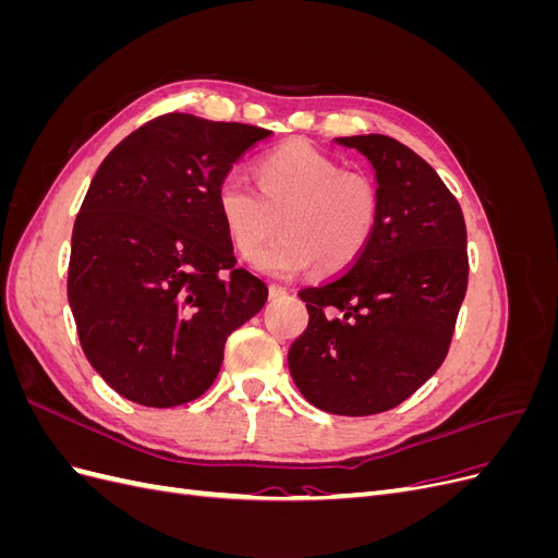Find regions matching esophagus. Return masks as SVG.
I'll return each mask as SVG.
<instances>
[{
	"instance_id": "obj_1",
	"label": "esophagus",
	"mask_w": 558,
	"mask_h": 558,
	"mask_svg": "<svg viewBox=\"0 0 558 558\" xmlns=\"http://www.w3.org/2000/svg\"><path fill=\"white\" fill-rule=\"evenodd\" d=\"M289 295V291L281 289V286H269V300H281Z\"/></svg>"
}]
</instances>
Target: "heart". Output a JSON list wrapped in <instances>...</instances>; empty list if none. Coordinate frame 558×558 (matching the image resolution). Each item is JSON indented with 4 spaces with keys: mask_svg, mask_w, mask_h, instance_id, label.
Here are the masks:
<instances>
[{
    "mask_svg": "<svg viewBox=\"0 0 558 558\" xmlns=\"http://www.w3.org/2000/svg\"><path fill=\"white\" fill-rule=\"evenodd\" d=\"M258 189L238 172L221 179L216 207L232 246L253 258L277 232L283 238L258 256L272 277H295L312 263L324 275L356 263L379 221V191L361 172H342L330 156L289 142L258 160Z\"/></svg>",
    "mask_w": 558,
    "mask_h": 558,
    "instance_id": "1",
    "label": "heart"
}]
</instances>
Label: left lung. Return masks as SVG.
I'll return each instance as SVG.
<instances>
[{
    "mask_svg": "<svg viewBox=\"0 0 558 558\" xmlns=\"http://www.w3.org/2000/svg\"><path fill=\"white\" fill-rule=\"evenodd\" d=\"M373 165L379 221L344 275L300 291L310 324L289 369L314 408L393 410L442 365L468 289L465 221L433 167L386 134L337 137Z\"/></svg>",
    "mask_w": 558,
    "mask_h": 558,
    "instance_id": "left-lung-1",
    "label": "left lung"
}]
</instances>
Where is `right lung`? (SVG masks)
I'll return each instance as SVG.
<instances>
[{
  "instance_id": "obj_1",
  "label": "right lung",
  "mask_w": 558,
  "mask_h": 558,
  "mask_svg": "<svg viewBox=\"0 0 558 558\" xmlns=\"http://www.w3.org/2000/svg\"><path fill=\"white\" fill-rule=\"evenodd\" d=\"M269 130L165 113L99 165L72 232L66 298L81 349L116 393L144 408L199 398L226 340L267 286L234 267L216 189Z\"/></svg>"
}]
</instances>
